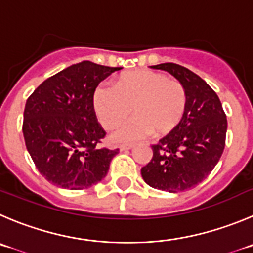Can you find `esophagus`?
Masks as SVG:
<instances>
[{
    "instance_id": "1",
    "label": "esophagus",
    "mask_w": 253,
    "mask_h": 253,
    "mask_svg": "<svg viewBox=\"0 0 253 253\" xmlns=\"http://www.w3.org/2000/svg\"><path fill=\"white\" fill-rule=\"evenodd\" d=\"M133 148V145H121L120 146V151H127L132 150Z\"/></svg>"
}]
</instances>
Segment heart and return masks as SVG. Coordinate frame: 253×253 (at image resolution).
Wrapping results in <instances>:
<instances>
[{
	"label": "heart",
	"instance_id": "b5f03b06",
	"mask_svg": "<svg viewBox=\"0 0 253 253\" xmlns=\"http://www.w3.org/2000/svg\"><path fill=\"white\" fill-rule=\"evenodd\" d=\"M92 103L106 128L120 124L133 108V117L120 125L110 137L115 143H129L153 132L162 136L173 131L185 115L187 94L181 82L155 71L137 70L122 75L116 87L98 84Z\"/></svg>",
	"mask_w": 253,
	"mask_h": 253
}]
</instances>
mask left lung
Masks as SVG:
<instances>
[{"instance_id":"obj_1","label":"left lung","mask_w":253,"mask_h":253,"mask_svg":"<svg viewBox=\"0 0 253 253\" xmlns=\"http://www.w3.org/2000/svg\"><path fill=\"white\" fill-rule=\"evenodd\" d=\"M152 68L171 73L183 84L187 105L180 125L152 146L153 157L141 174L151 187L183 192L201 183L219 161L227 120L216 92L192 71L176 63Z\"/></svg>"}]
</instances>
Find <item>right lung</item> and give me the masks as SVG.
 <instances>
[{
  "label": "right lung",
  "instance_id": "1",
  "mask_svg": "<svg viewBox=\"0 0 253 253\" xmlns=\"http://www.w3.org/2000/svg\"><path fill=\"white\" fill-rule=\"evenodd\" d=\"M119 70L82 61L47 79L28 97L23 137L48 182L84 190L106 177L119 150L96 147L106 132L96 119L92 96L101 81Z\"/></svg>",
  "mask_w": 253,
  "mask_h": 253
}]
</instances>
